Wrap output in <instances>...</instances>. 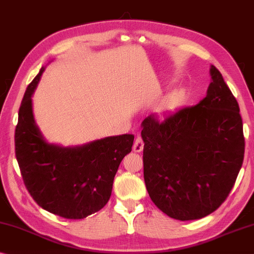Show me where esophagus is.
Returning <instances> with one entry per match:
<instances>
[{"instance_id": "1", "label": "esophagus", "mask_w": 254, "mask_h": 254, "mask_svg": "<svg viewBox=\"0 0 254 254\" xmlns=\"http://www.w3.org/2000/svg\"><path fill=\"white\" fill-rule=\"evenodd\" d=\"M143 141H142V139L140 138V136H138V138H136L135 140H134V143H133V151L134 152H140V151H142V149H143Z\"/></svg>"}]
</instances>
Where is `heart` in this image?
Masks as SVG:
<instances>
[{
    "mask_svg": "<svg viewBox=\"0 0 254 254\" xmlns=\"http://www.w3.org/2000/svg\"><path fill=\"white\" fill-rule=\"evenodd\" d=\"M189 100V91L187 88L178 87L171 90L165 96L158 105V113L160 114H171L180 111Z\"/></svg>",
    "mask_w": 254,
    "mask_h": 254,
    "instance_id": "b5f03b06",
    "label": "heart"
}]
</instances>
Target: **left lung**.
I'll return each instance as SVG.
<instances>
[{
  "instance_id": "8db88e82",
  "label": "left lung",
  "mask_w": 254,
  "mask_h": 254,
  "mask_svg": "<svg viewBox=\"0 0 254 254\" xmlns=\"http://www.w3.org/2000/svg\"><path fill=\"white\" fill-rule=\"evenodd\" d=\"M207 96L159 121L143 120V178L160 210L194 220L217 210L234 187L244 158L237 100L216 66Z\"/></svg>"
}]
</instances>
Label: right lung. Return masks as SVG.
Masks as SVG:
<instances>
[{"mask_svg": "<svg viewBox=\"0 0 254 254\" xmlns=\"http://www.w3.org/2000/svg\"><path fill=\"white\" fill-rule=\"evenodd\" d=\"M43 71L27 87L19 108L15 157L23 183L38 206L63 218L82 219L108 202L114 176L131 151L134 135L107 136L72 148L48 143L36 126L31 106Z\"/></svg>", "mask_w": 254, "mask_h": 254, "instance_id": "add662e5", "label": "right lung"}]
</instances>
